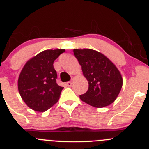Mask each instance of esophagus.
Here are the masks:
<instances>
[{
	"label": "esophagus",
	"mask_w": 149,
	"mask_h": 149,
	"mask_svg": "<svg viewBox=\"0 0 149 149\" xmlns=\"http://www.w3.org/2000/svg\"><path fill=\"white\" fill-rule=\"evenodd\" d=\"M66 85H67V86H69V87H71V85H72V83H71V81H69V82H67V83H66Z\"/></svg>",
	"instance_id": "1"
}]
</instances>
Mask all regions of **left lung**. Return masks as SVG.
Instances as JSON below:
<instances>
[{
    "instance_id": "left-lung-1",
    "label": "left lung",
    "mask_w": 149,
    "mask_h": 149,
    "mask_svg": "<svg viewBox=\"0 0 149 149\" xmlns=\"http://www.w3.org/2000/svg\"><path fill=\"white\" fill-rule=\"evenodd\" d=\"M75 57L88 81V90L80 99L96 108L110 105L116 100L123 86L119 70L102 53L92 49H74Z\"/></svg>"
}]
</instances>
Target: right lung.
<instances>
[{
  "instance_id": "add662e5",
  "label": "right lung",
  "mask_w": 149,
  "mask_h": 149,
  "mask_svg": "<svg viewBox=\"0 0 149 149\" xmlns=\"http://www.w3.org/2000/svg\"><path fill=\"white\" fill-rule=\"evenodd\" d=\"M64 49H46L27 61L18 78V90L30 109L38 112L48 110L59 100L63 87L56 83L53 63Z\"/></svg>"
}]
</instances>
